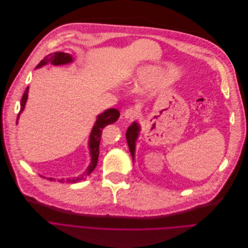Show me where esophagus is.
Wrapping results in <instances>:
<instances>
[{"instance_id":"1","label":"esophagus","mask_w":248,"mask_h":248,"mask_svg":"<svg viewBox=\"0 0 248 248\" xmlns=\"http://www.w3.org/2000/svg\"><path fill=\"white\" fill-rule=\"evenodd\" d=\"M138 115H139V111L137 109H134V108L126 109L123 113V117L128 121H132V120L136 119Z\"/></svg>"}]
</instances>
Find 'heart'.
<instances>
[{"instance_id":"obj_1","label":"heart","mask_w":248,"mask_h":248,"mask_svg":"<svg viewBox=\"0 0 248 248\" xmlns=\"http://www.w3.org/2000/svg\"><path fill=\"white\" fill-rule=\"evenodd\" d=\"M157 77H158V73L155 68L148 67V68L141 69L140 72L135 76L133 81L131 82V86L137 92L149 89L155 84Z\"/></svg>"}]
</instances>
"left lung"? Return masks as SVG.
<instances>
[{"instance_id":"left-lung-1","label":"left lung","mask_w":248,"mask_h":248,"mask_svg":"<svg viewBox=\"0 0 248 248\" xmlns=\"http://www.w3.org/2000/svg\"><path fill=\"white\" fill-rule=\"evenodd\" d=\"M141 130L140 124L138 122H133L130 126L128 127L127 131H126V139H127V143L129 146V150H130V153L132 155V159L134 161L135 158V149H136V141L139 137V133Z\"/></svg>"}]
</instances>
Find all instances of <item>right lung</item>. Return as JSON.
<instances>
[{
    "instance_id": "right-lung-1",
    "label": "right lung",
    "mask_w": 248,
    "mask_h": 248,
    "mask_svg": "<svg viewBox=\"0 0 248 248\" xmlns=\"http://www.w3.org/2000/svg\"><path fill=\"white\" fill-rule=\"evenodd\" d=\"M74 62V57L73 55H70L69 53H65V52H53L50 53L47 56H45L43 60L37 64V66L35 67V69L41 68L47 64H52V65H64V64H69ZM28 92H29V87H27V89L24 92V95H23L22 99H21V108H20V112L18 114V118H17V123L19 120L20 114L24 111L25 109V105L28 99ZM120 117V112L118 111L115 108H111V109H107L105 110L103 113L99 114L97 116V120L93 124L92 131L89 137V142H88V146H89V151H90V156H91V162L89 164V167L87 168V170L82 172L80 175L78 176H75V178H63V179H58L57 181L60 183H77L79 181H82L87 179V176H89L91 174V172L95 170V168L97 167L98 163V158H99V147H100V142H101V136H102V132L103 129L109 125V124H113L115 123L118 118ZM50 181H56L53 178H49Z\"/></svg>"
}]
</instances>
